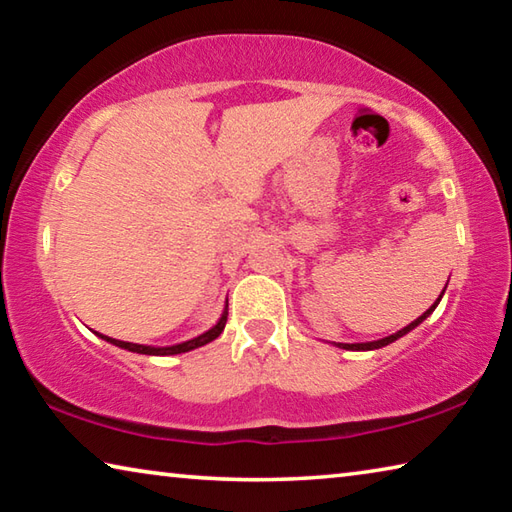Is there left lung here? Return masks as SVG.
Listing matches in <instances>:
<instances>
[{
  "label": "left lung",
  "instance_id": "1",
  "mask_svg": "<svg viewBox=\"0 0 512 512\" xmlns=\"http://www.w3.org/2000/svg\"><path fill=\"white\" fill-rule=\"evenodd\" d=\"M445 289H447V284H445ZM445 289H443V293H445ZM443 293H440V298H443ZM440 298L433 302V305L424 311V314L420 316V318H415L413 323H409L406 327H402L400 332H395V334H391V336H384V339H379V341H370V343H334L336 348H343V350H357V352H363V350H379V348H384V345H388V343H393V341H397V339H402L404 334H409L411 329H415L418 327L422 320H427L431 314H433V309L438 307V302H440Z\"/></svg>",
  "mask_w": 512,
  "mask_h": 512
}]
</instances>
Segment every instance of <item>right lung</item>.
<instances>
[{
    "mask_svg": "<svg viewBox=\"0 0 512 512\" xmlns=\"http://www.w3.org/2000/svg\"><path fill=\"white\" fill-rule=\"evenodd\" d=\"M225 320H228V307L223 309L219 323H216L212 329H207V332H203L201 336H196V339H192V341H185V343H178V345H167V348H153V345H140V343L117 341V339H110V336H103V334H99V336H101L103 341L117 345V348H121V350L137 352V354H151V357H169V354H183V352L196 350V348H201V345H207L210 341H214L216 336H219V334L223 332Z\"/></svg>",
    "mask_w": 512,
    "mask_h": 512,
    "instance_id": "1",
    "label": "right lung"
}]
</instances>
